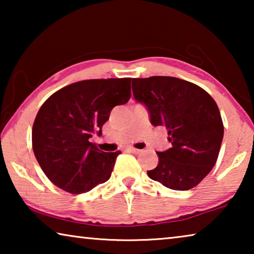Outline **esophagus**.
<instances>
[{
	"instance_id": "34e87169",
	"label": "esophagus",
	"mask_w": 254,
	"mask_h": 254,
	"mask_svg": "<svg viewBox=\"0 0 254 254\" xmlns=\"http://www.w3.org/2000/svg\"><path fill=\"white\" fill-rule=\"evenodd\" d=\"M127 150H128V151H130V152H132V153H140V152H141L140 149H135V148H133V147L127 148Z\"/></svg>"
}]
</instances>
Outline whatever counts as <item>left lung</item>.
<instances>
[{"instance_id":"left-lung-1","label":"left lung","mask_w":254,"mask_h":254,"mask_svg":"<svg viewBox=\"0 0 254 254\" xmlns=\"http://www.w3.org/2000/svg\"><path fill=\"white\" fill-rule=\"evenodd\" d=\"M132 91L147 106L152 126L166 127L171 142L157 152L159 163L148 176L175 190L194 188L220 153L224 127L217 104L199 86L176 77L133 78Z\"/></svg>"}]
</instances>
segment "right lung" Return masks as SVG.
<instances>
[{"label":"right lung","instance_id":"right-lung-1","mask_svg":"<svg viewBox=\"0 0 254 254\" xmlns=\"http://www.w3.org/2000/svg\"><path fill=\"white\" fill-rule=\"evenodd\" d=\"M131 97V78L87 79L54 93L32 127L34 156L51 183L83 194L110 179L121 151L103 152L88 139L102 134L112 109Z\"/></svg>","mask_w":254,"mask_h":254}]
</instances>
